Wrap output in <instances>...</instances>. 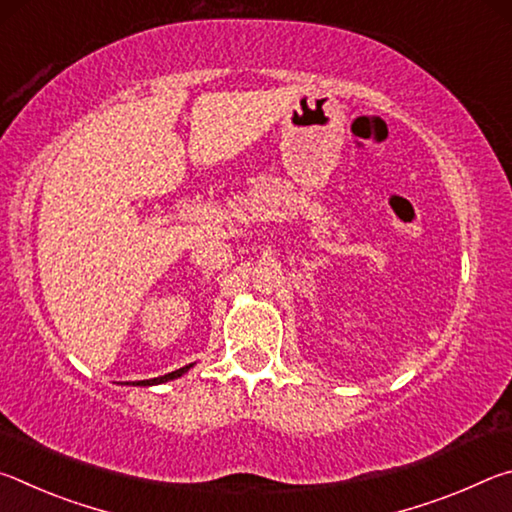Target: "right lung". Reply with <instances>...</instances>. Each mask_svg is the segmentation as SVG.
Wrapping results in <instances>:
<instances>
[{
	"label": "right lung",
	"mask_w": 512,
	"mask_h": 512,
	"mask_svg": "<svg viewBox=\"0 0 512 512\" xmlns=\"http://www.w3.org/2000/svg\"><path fill=\"white\" fill-rule=\"evenodd\" d=\"M189 368H194V363H189V366H183V368L173 370V372H169V375L153 377V379H142V381H133V386H158V384H167V381H171V379L183 377ZM126 384H128V381H126Z\"/></svg>",
	"instance_id": "1"
}]
</instances>
